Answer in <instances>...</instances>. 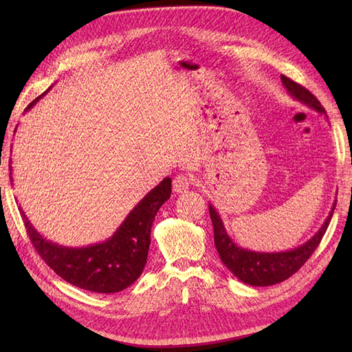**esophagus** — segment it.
Masks as SVG:
<instances>
[{
	"label": "esophagus",
	"instance_id": "1",
	"mask_svg": "<svg viewBox=\"0 0 352 352\" xmlns=\"http://www.w3.org/2000/svg\"><path fill=\"white\" fill-rule=\"evenodd\" d=\"M192 176L190 175H177L173 179V190L176 194H182L185 192L186 189H189V186L192 185Z\"/></svg>",
	"mask_w": 352,
	"mask_h": 352
}]
</instances>
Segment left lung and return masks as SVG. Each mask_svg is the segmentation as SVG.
Here are the masks:
<instances>
[{
    "mask_svg": "<svg viewBox=\"0 0 352 352\" xmlns=\"http://www.w3.org/2000/svg\"><path fill=\"white\" fill-rule=\"evenodd\" d=\"M280 79L283 87L289 92L294 100L300 101L305 104L307 107L326 116L322 104L318 102V100L310 91L302 88L301 85H298L289 78L283 76V74ZM335 207L336 201L333 202V207L330 210L322 228L316 232V235L313 238L300 245V247L280 252H260L251 251L248 248H242L239 245H236L235 241L228 235L225 226H223L221 217L219 216L216 208L208 204L212 229H214V245L220 255V260L241 282L251 286H270L280 283L300 270L304 263L311 257V254L316 251L318 243H320L323 235L327 230L330 219L333 216Z\"/></svg>",
    "mask_w": 352,
    "mask_h": 352,
    "instance_id": "left-lung-1",
    "label": "left lung"
}]
</instances>
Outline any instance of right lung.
Listing matches in <instances>:
<instances>
[{
  "label": "right lung",
  "mask_w": 352,
  "mask_h": 352,
  "mask_svg": "<svg viewBox=\"0 0 352 352\" xmlns=\"http://www.w3.org/2000/svg\"><path fill=\"white\" fill-rule=\"evenodd\" d=\"M41 97H44V94ZM41 97L32 101L26 111L34 107ZM10 175H12V166H10ZM10 179L13 180V177ZM170 194H172V179L166 177L138 202L107 241L82 248L63 247L48 241L32 226L25 211L22 208L20 211L30 242L34 243L42 260L61 279L80 289L114 294L126 289L141 276L151 243L153 221L160 207L170 198Z\"/></svg>",
  "instance_id": "right-lung-1"
}]
</instances>
